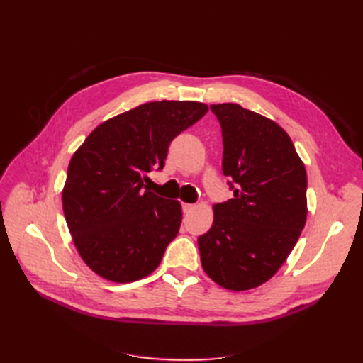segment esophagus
<instances>
[{"label": "esophagus", "mask_w": 363, "mask_h": 363, "mask_svg": "<svg viewBox=\"0 0 363 363\" xmlns=\"http://www.w3.org/2000/svg\"><path fill=\"white\" fill-rule=\"evenodd\" d=\"M182 207H183V212H184V213H188V212H191V211H192V208H194L195 206H194V204H188V203H183V204H182Z\"/></svg>", "instance_id": "34e87169"}]
</instances>
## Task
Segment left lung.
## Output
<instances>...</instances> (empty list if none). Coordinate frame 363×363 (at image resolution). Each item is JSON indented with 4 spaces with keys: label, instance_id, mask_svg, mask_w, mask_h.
I'll return each mask as SVG.
<instances>
[{
    "label": "left lung",
    "instance_id": "left-lung-1",
    "mask_svg": "<svg viewBox=\"0 0 363 363\" xmlns=\"http://www.w3.org/2000/svg\"><path fill=\"white\" fill-rule=\"evenodd\" d=\"M223 133V172L233 199L213 206L199 238L201 265L219 286L247 291L288 259L307 216V175L291 138L239 104H212Z\"/></svg>",
    "mask_w": 363,
    "mask_h": 363
}]
</instances>
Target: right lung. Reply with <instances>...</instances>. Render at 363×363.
I'll return each mask as SVG.
<instances>
[{"instance_id": "right-lung-1", "label": "right lung", "mask_w": 363, "mask_h": 363, "mask_svg": "<svg viewBox=\"0 0 363 363\" xmlns=\"http://www.w3.org/2000/svg\"><path fill=\"white\" fill-rule=\"evenodd\" d=\"M207 113L196 101H155L98 125L74 152L62 201L82 259L130 283L155 271L182 224V206L150 192L175 136Z\"/></svg>"}]
</instances>
